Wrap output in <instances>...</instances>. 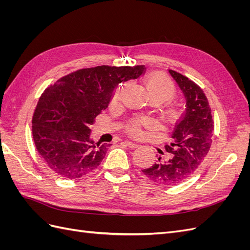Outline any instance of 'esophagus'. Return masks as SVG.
Instances as JSON below:
<instances>
[{"label": "esophagus", "instance_id": "obj_1", "mask_svg": "<svg viewBox=\"0 0 250 250\" xmlns=\"http://www.w3.org/2000/svg\"><path fill=\"white\" fill-rule=\"evenodd\" d=\"M124 144L125 145L127 146V147H129V148H137V147H139V145L138 144H135V143H132V142H130V141H126V142H124Z\"/></svg>", "mask_w": 250, "mask_h": 250}]
</instances>
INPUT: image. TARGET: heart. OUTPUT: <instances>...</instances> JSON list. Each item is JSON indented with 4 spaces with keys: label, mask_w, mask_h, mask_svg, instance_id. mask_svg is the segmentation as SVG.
Listing matches in <instances>:
<instances>
[{
    "label": "heart",
    "mask_w": 250,
    "mask_h": 250,
    "mask_svg": "<svg viewBox=\"0 0 250 250\" xmlns=\"http://www.w3.org/2000/svg\"><path fill=\"white\" fill-rule=\"evenodd\" d=\"M145 85L148 90V93L152 98H157L160 99L162 102L167 101L174 96L175 94V87H174L172 81L166 77L163 74H151L149 76L146 77L145 79ZM126 89V85L123 84L119 87L116 88L115 92H113L112 98H111V104L112 105H117L120 103L121 99L124 95V92ZM177 116V110L175 107L170 106L165 111V117L168 120H172L174 118H176ZM152 126V122L149 119H140L134 121V122L128 128V132H129L131 135H138L141 134L143 128H148Z\"/></svg>",
    "instance_id": "b5f03b06"
}]
</instances>
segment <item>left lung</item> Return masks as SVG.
Here are the masks:
<instances>
[{"mask_svg":"<svg viewBox=\"0 0 250 250\" xmlns=\"http://www.w3.org/2000/svg\"><path fill=\"white\" fill-rule=\"evenodd\" d=\"M186 99V110L172 132V143L165 149L170 153L150 168L142 170L144 175L155 184L175 186L183 183L198 169L211 145L214 122L208 101L203 90L175 71L169 70Z\"/></svg>","mask_w":250,"mask_h":250,"instance_id":"8db88e82","label":"left lung"}]
</instances>
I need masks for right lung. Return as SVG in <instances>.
<instances>
[{
	"label": "right lung",
	"mask_w": 250,
	"mask_h": 250,
	"mask_svg": "<svg viewBox=\"0 0 250 250\" xmlns=\"http://www.w3.org/2000/svg\"><path fill=\"white\" fill-rule=\"evenodd\" d=\"M144 72V65L89 67L66 75L44 90L32 120L33 141L42 162L70 179L99 167L110 145L95 143L89 125L107 108L120 83Z\"/></svg>",
	"instance_id": "right-lung-1"
}]
</instances>
